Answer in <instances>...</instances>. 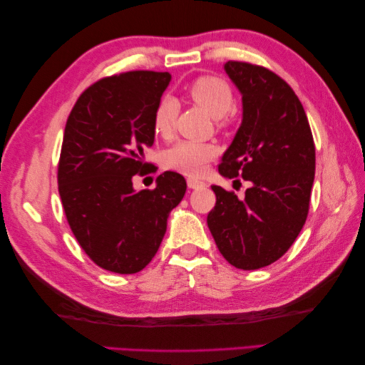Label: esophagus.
<instances>
[{"label": "esophagus", "mask_w": 365, "mask_h": 365, "mask_svg": "<svg viewBox=\"0 0 365 365\" xmlns=\"http://www.w3.org/2000/svg\"><path fill=\"white\" fill-rule=\"evenodd\" d=\"M187 185L190 190H197V188H202L204 187V182L200 180V178H196V177H188L187 178Z\"/></svg>", "instance_id": "obj_1"}]
</instances>
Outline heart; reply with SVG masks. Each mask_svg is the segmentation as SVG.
<instances>
[{"label":"heart","instance_id":"b5f03b06","mask_svg":"<svg viewBox=\"0 0 365 365\" xmlns=\"http://www.w3.org/2000/svg\"><path fill=\"white\" fill-rule=\"evenodd\" d=\"M187 97L213 115L220 127H227L235 115L234 91L230 84L215 75H204L192 80L187 88ZM178 105L173 97H163L153 111L155 133L168 138L173 133ZM216 155V147L208 143L178 141L163 153V166L177 173L196 175L204 170Z\"/></svg>","mask_w":365,"mask_h":365}]
</instances>
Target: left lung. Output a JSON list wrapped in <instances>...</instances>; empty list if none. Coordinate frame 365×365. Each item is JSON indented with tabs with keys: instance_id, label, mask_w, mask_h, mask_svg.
Wrapping results in <instances>:
<instances>
[{
	"instance_id": "obj_1",
	"label": "left lung",
	"mask_w": 365,
	"mask_h": 365,
	"mask_svg": "<svg viewBox=\"0 0 365 365\" xmlns=\"http://www.w3.org/2000/svg\"><path fill=\"white\" fill-rule=\"evenodd\" d=\"M224 68L243 96V122L218 169L252 187L238 199L213 185L216 204L207 224L230 265L257 269L281 259L304 226L315 144L304 108L281 76L242 61Z\"/></svg>"
}]
</instances>
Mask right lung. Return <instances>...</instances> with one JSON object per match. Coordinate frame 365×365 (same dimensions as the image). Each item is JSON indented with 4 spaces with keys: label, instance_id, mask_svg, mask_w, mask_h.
I'll list each match as a JSON object with an SVG mask.
<instances>
[{
    "label": "right lung",
    "instance_id": "1",
    "mask_svg": "<svg viewBox=\"0 0 365 365\" xmlns=\"http://www.w3.org/2000/svg\"><path fill=\"white\" fill-rule=\"evenodd\" d=\"M168 72L105 76L83 92L66 123L58 190L68 226L88 257L106 271L133 274L149 265L168 216L187 191L166 170L153 190L135 191L133 177L153 173L144 150L153 144V111Z\"/></svg>",
    "mask_w": 365,
    "mask_h": 365
}]
</instances>
